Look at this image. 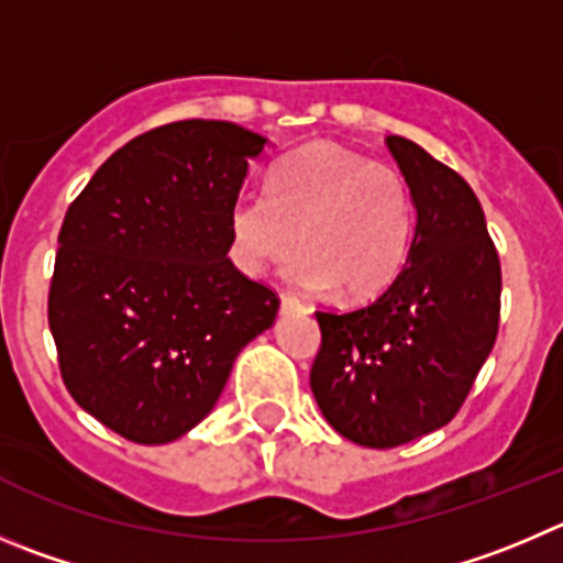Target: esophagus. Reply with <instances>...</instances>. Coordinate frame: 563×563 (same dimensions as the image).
<instances>
[{"label": "esophagus", "mask_w": 563, "mask_h": 563, "mask_svg": "<svg viewBox=\"0 0 563 563\" xmlns=\"http://www.w3.org/2000/svg\"><path fill=\"white\" fill-rule=\"evenodd\" d=\"M280 311L283 313H308L311 308L302 306L297 297H288V294H280Z\"/></svg>", "instance_id": "esophagus-1"}]
</instances>
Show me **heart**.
I'll use <instances>...</instances> for the list:
<instances>
[{
	"label": "heart",
	"instance_id": "heart-1",
	"mask_svg": "<svg viewBox=\"0 0 563 563\" xmlns=\"http://www.w3.org/2000/svg\"><path fill=\"white\" fill-rule=\"evenodd\" d=\"M288 257L286 280L302 291L366 299L406 266L413 241V199L406 177L386 163L335 144H311L283 157L266 191H244L228 213L230 257L257 277Z\"/></svg>",
	"mask_w": 563,
	"mask_h": 563
}]
</instances>
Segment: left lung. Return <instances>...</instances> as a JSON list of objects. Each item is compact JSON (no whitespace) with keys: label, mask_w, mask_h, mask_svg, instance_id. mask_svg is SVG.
Returning <instances> with one entry per match:
<instances>
[{"label":"left lung","mask_w":563,"mask_h":563,"mask_svg":"<svg viewBox=\"0 0 563 563\" xmlns=\"http://www.w3.org/2000/svg\"><path fill=\"white\" fill-rule=\"evenodd\" d=\"M417 224L402 272L369 306L317 311L311 391L335 433L397 448L464 406L500 324V257L475 191L413 141L388 135Z\"/></svg>","instance_id":"8db88e82"}]
</instances>
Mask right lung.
<instances>
[{"instance_id": "add662e5", "label": "right lung", "mask_w": 563, "mask_h": 563, "mask_svg": "<svg viewBox=\"0 0 563 563\" xmlns=\"http://www.w3.org/2000/svg\"><path fill=\"white\" fill-rule=\"evenodd\" d=\"M269 141L233 122L166 124L113 152L68 205L49 330L82 411L135 444L197 428L280 299L228 257V213Z\"/></svg>"}]
</instances>
